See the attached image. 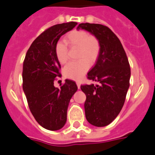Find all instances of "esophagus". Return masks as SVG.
Returning a JSON list of instances; mask_svg holds the SVG:
<instances>
[{
    "label": "esophagus",
    "mask_w": 155,
    "mask_h": 155,
    "mask_svg": "<svg viewBox=\"0 0 155 155\" xmlns=\"http://www.w3.org/2000/svg\"><path fill=\"white\" fill-rule=\"evenodd\" d=\"M76 85H77L78 89L80 88V83H79V82H76Z\"/></svg>",
    "instance_id": "34e87169"
}]
</instances>
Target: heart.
I'll use <instances>...</instances> for the list:
<instances>
[{
	"instance_id": "1",
	"label": "heart",
	"mask_w": 155,
	"mask_h": 155,
	"mask_svg": "<svg viewBox=\"0 0 155 155\" xmlns=\"http://www.w3.org/2000/svg\"><path fill=\"white\" fill-rule=\"evenodd\" d=\"M64 45L58 43L55 47V54L58 61L64 64L68 61V46L69 48H77L76 58L79 61L70 62L63 69L65 78L78 80L83 77L90 68L98 59L101 52L99 39L83 30H74L64 37Z\"/></svg>"
}]
</instances>
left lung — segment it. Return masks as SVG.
<instances>
[{"mask_svg": "<svg viewBox=\"0 0 155 155\" xmlns=\"http://www.w3.org/2000/svg\"><path fill=\"white\" fill-rule=\"evenodd\" d=\"M77 29L88 31L101 43L100 55L87 73V79L98 84L80 87L87 96L86 118L93 126H107L118 116L125 103L131 75L130 63L120 40L108 27L87 22L79 24Z\"/></svg>", "mask_w": 155, "mask_h": 155, "instance_id": "obj_1", "label": "left lung"}]
</instances>
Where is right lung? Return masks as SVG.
<instances>
[{"label": "right lung", "mask_w": 155, "mask_h": 155, "mask_svg": "<svg viewBox=\"0 0 155 155\" xmlns=\"http://www.w3.org/2000/svg\"><path fill=\"white\" fill-rule=\"evenodd\" d=\"M76 25L70 21L46 29L32 43L24 59L23 91L31 113L46 130L54 131L64 126L68 104L78 89L71 79H65L60 88L54 86L56 77L61 76L55 47L60 37Z\"/></svg>", "instance_id": "add662e5"}]
</instances>
